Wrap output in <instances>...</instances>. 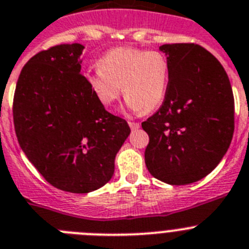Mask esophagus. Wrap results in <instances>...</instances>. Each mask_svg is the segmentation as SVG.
<instances>
[{
  "instance_id": "34e87169",
  "label": "esophagus",
  "mask_w": 249,
  "mask_h": 249,
  "mask_svg": "<svg viewBox=\"0 0 249 249\" xmlns=\"http://www.w3.org/2000/svg\"><path fill=\"white\" fill-rule=\"evenodd\" d=\"M129 125H130L131 130H138V129H139V127H140L139 123H133V122H130V123H129Z\"/></svg>"
}]
</instances>
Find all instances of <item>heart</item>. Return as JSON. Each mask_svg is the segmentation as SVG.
I'll return each instance as SVG.
<instances>
[{
	"mask_svg": "<svg viewBox=\"0 0 249 249\" xmlns=\"http://www.w3.org/2000/svg\"><path fill=\"white\" fill-rule=\"evenodd\" d=\"M169 65L159 51L116 47L99 60V69L85 75V83L104 107H111L120 95L131 111H153L165 98Z\"/></svg>",
	"mask_w": 249,
	"mask_h": 249,
	"instance_id": "obj_1",
	"label": "heart"
}]
</instances>
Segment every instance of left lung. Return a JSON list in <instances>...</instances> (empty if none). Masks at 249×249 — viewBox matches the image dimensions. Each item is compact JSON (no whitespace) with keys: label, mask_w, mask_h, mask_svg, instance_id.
Returning <instances> with one entry per match:
<instances>
[{"label":"left lung","mask_w":249,"mask_h":249,"mask_svg":"<svg viewBox=\"0 0 249 249\" xmlns=\"http://www.w3.org/2000/svg\"><path fill=\"white\" fill-rule=\"evenodd\" d=\"M159 50L169 65V83L160 109L142 123L149 135L145 164L166 184H190L208 176L231 145L232 86L220 62L199 45Z\"/></svg>","instance_id":"obj_1"}]
</instances>
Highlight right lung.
<instances>
[{
  "mask_svg": "<svg viewBox=\"0 0 249 249\" xmlns=\"http://www.w3.org/2000/svg\"><path fill=\"white\" fill-rule=\"evenodd\" d=\"M84 49L59 45L36 53L23 66L14 98L15 130L27 159L50 184L80 194L112 178L130 134L86 85L80 73Z\"/></svg>",
  "mask_w": 249,
  "mask_h": 249,
  "instance_id": "1",
  "label": "right lung"
}]
</instances>
